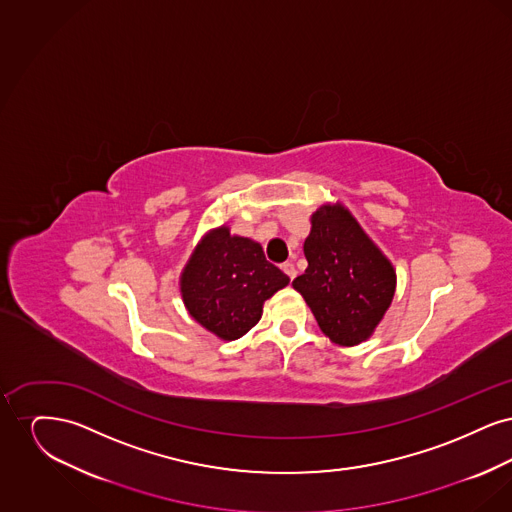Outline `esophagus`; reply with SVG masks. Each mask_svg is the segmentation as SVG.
Listing matches in <instances>:
<instances>
[{
    "mask_svg": "<svg viewBox=\"0 0 512 512\" xmlns=\"http://www.w3.org/2000/svg\"><path fill=\"white\" fill-rule=\"evenodd\" d=\"M282 270H284V272L288 274V278H290V280H293V278H295V274H297V270H295V267H293V263H290V261L282 265Z\"/></svg>",
    "mask_w": 512,
    "mask_h": 512,
    "instance_id": "34e87169",
    "label": "esophagus"
}]
</instances>
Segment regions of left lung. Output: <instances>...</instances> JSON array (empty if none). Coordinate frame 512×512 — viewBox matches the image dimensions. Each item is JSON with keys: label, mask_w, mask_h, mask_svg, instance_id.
<instances>
[{"label": "left lung", "mask_w": 512, "mask_h": 512, "mask_svg": "<svg viewBox=\"0 0 512 512\" xmlns=\"http://www.w3.org/2000/svg\"><path fill=\"white\" fill-rule=\"evenodd\" d=\"M303 251L309 267L293 280L320 330L340 345L365 341L395 293V270L343 207L313 215Z\"/></svg>", "instance_id": "8db88e82"}]
</instances>
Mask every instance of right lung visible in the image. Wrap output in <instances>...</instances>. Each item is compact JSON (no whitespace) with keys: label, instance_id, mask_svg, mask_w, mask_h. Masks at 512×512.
Instances as JSON below:
<instances>
[{"label":"right lung","instance_id":"1","mask_svg":"<svg viewBox=\"0 0 512 512\" xmlns=\"http://www.w3.org/2000/svg\"><path fill=\"white\" fill-rule=\"evenodd\" d=\"M288 282L280 268L268 263L261 245L230 236L222 226L197 245L180 290L190 315L220 340L230 341L259 322L263 303Z\"/></svg>","mask_w":512,"mask_h":512}]
</instances>
